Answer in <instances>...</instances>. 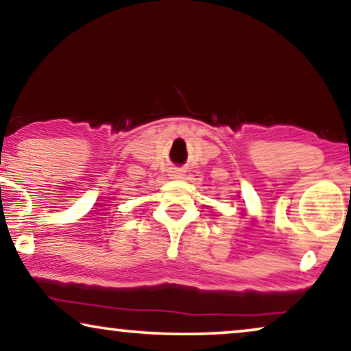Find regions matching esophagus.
Returning a JSON list of instances; mask_svg holds the SVG:
<instances>
[{
  "instance_id": "1",
  "label": "esophagus",
  "mask_w": 351,
  "mask_h": 351,
  "mask_svg": "<svg viewBox=\"0 0 351 351\" xmlns=\"http://www.w3.org/2000/svg\"><path fill=\"white\" fill-rule=\"evenodd\" d=\"M171 177H172V179H180V177H182V171H179V169L171 171Z\"/></svg>"
}]
</instances>
